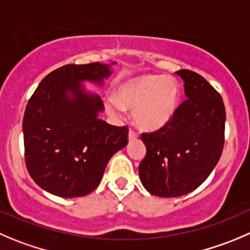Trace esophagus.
Masks as SVG:
<instances>
[{
    "mask_svg": "<svg viewBox=\"0 0 250 250\" xmlns=\"http://www.w3.org/2000/svg\"><path fill=\"white\" fill-rule=\"evenodd\" d=\"M138 138V133L135 132L134 129H129V133H128V139L129 140H135Z\"/></svg>",
    "mask_w": 250,
    "mask_h": 250,
    "instance_id": "esophagus-1",
    "label": "esophagus"
}]
</instances>
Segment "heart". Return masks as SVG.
<instances>
[{
    "instance_id": "heart-1",
    "label": "heart",
    "mask_w": 250,
    "mask_h": 250,
    "mask_svg": "<svg viewBox=\"0 0 250 250\" xmlns=\"http://www.w3.org/2000/svg\"><path fill=\"white\" fill-rule=\"evenodd\" d=\"M181 98L178 82L171 77L143 76L121 84L116 99L106 103L107 112L122 117L125 108L133 110V120L143 130L154 132L168 125L177 113Z\"/></svg>"
}]
</instances>
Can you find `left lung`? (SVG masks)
I'll return each instance as SVG.
<instances>
[{
  "mask_svg": "<svg viewBox=\"0 0 250 250\" xmlns=\"http://www.w3.org/2000/svg\"><path fill=\"white\" fill-rule=\"evenodd\" d=\"M176 73L183 79L187 100L168 125L142 134L146 155L139 165L140 181L150 194L162 198L197 189L217 165L225 144L221 95L195 72Z\"/></svg>",
  "mask_w": 250,
  "mask_h": 250,
  "instance_id": "8db88e82",
  "label": "left lung"
}]
</instances>
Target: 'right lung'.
I'll use <instances>...</instances> for the list:
<instances>
[{
  "instance_id": "right-lung-1",
  "label": "right lung",
  "mask_w": 250,
  "mask_h": 250,
  "mask_svg": "<svg viewBox=\"0 0 250 250\" xmlns=\"http://www.w3.org/2000/svg\"><path fill=\"white\" fill-rule=\"evenodd\" d=\"M110 74V66L99 62L66 64L47 74L29 99L24 159L30 177L46 192L62 198L89 194L112 155L127 145L128 128L100 120V96L86 93L82 84H101Z\"/></svg>"
}]
</instances>
